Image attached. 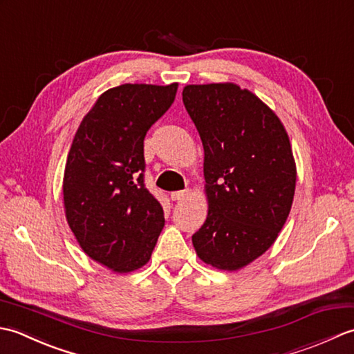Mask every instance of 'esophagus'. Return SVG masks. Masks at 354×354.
I'll return each instance as SVG.
<instances>
[{
    "mask_svg": "<svg viewBox=\"0 0 354 354\" xmlns=\"http://www.w3.org/2000/svg\"><path fill=\"white\" fill-rule=\"evenodd\" d=\"M187 194H189V190H179V192L170 193V198L171 201H183L187 198Z\"/></svg>",
    "mask_w": 354,
    "mask_h": 354,
    "instance_id": "obj_1",
    "label": "esophagus"
}]
</instances>
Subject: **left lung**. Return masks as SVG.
I'll list each match as a JSON object with an SVG mask.
<instances>
[{"mask_svg": "<svg viewBox=\"0 0 354 354\" xmlns=\"http://www.w3.org/2000/svg\"><path fill=\"white\" fill-rule=\"evenodd\" d=\"M183 102L205 153L208 216L193 246L207 265L236 270L269 250L289 216L297 181L289 137L237 85H189Z\"/></svg>", "mask_w": 354, "mask_h": 354, "instance_id": "obj_1", "label": "left lung"}]
</instances>
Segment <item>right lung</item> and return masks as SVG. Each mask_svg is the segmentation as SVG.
Segmentation results:
<instances>
[{
	"mask_svg": "<svg viewBox=\"0 0 354 354\" xmlns=\"http://www.w3.org/2000/svg\"><path fill=\"white\" fill-rule=\"evenodd\" d=\"M178 84L120 85L82 120L66 158V221L89 257L115 272L146 265L164 212L145 184V137L175 100Z\"/></svg>",
	"mask_w": 354,
	"mask_h": 354,
	"instance_id": "right-lung-1",
	"label": "right lung"
}]
</instances>
